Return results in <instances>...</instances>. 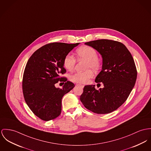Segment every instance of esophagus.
Segmentation results:
<instances>
[{
  "instance_id": "34e87169",
  "label": "esophagus",
  "mask_w": 151,
  "mask_h": 151,
  "mask_svg": "<svg viewBox=\"0 0 151 151\" xmlns=\"http://www.w3.org/2000/svg\"><path fill=\"white\" fill-rule=\"evenodd\" d=\"M78 86H81V87H82V88H83V87H84V85H82V84H78Z\"/></svg>"
}]
</instances>
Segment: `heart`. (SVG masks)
<instances>
[{
    "label": "heart",
    "mask_w": 151,
    "mask_h": 151,
    "mask_svg": "<svg viewBox=\"0 0 151 151\" xmlns=\"http://www.w3.org/2000/svg\"><path fill=\"white\" fill-rule=\"evenodd\" d=\"M76 55L79 58H83L87 60L86 63V68H92L97 70L99 68V61L98 59V54L95 49L89 46H83L76 50ZM76 64V59L75 57L70 55H67L63 60V65L65 69L72 71L74 69ZM93 76V70H88L84 72H76L70 76L71 81L86 84L88 83L90 79Z\"/></svg>",
    "instance_id": "obj_1"
}]
</instances>
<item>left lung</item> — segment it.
I'll return each mask as SVG.
<instances>
[{"instance_id": "obj_1", "label": "left lung", "mask_w": 151, "mask_h": 151, "mask_svg": "<svg viewBox=\"0 0 151 151\" xmlns=\"http://www.w3.org/2000/svg\"><path fill=\"white\" fill-rule=\"evenodd\" d=\"M102 56V70L95 78L104 87L85 86L80 99L84 107L96 114H108L123 104L133 88L137 70L133 58L123 44L109 40H98L85 43Z\"/></svg>"}]
</instances>
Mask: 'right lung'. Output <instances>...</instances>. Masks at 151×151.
<instances>
[{"label": "right lung", "instance_id": "1", "mask_svg": "<svg viewBox=\"0 0 151 151\" xmlns=\"http://www.w3.org/2000/svg\"><path fill=\"white\" fill-rule=\"evenodd\" d=\"M79 44H47L37 50L26 64L22 81L24 98L35 115L44 121L60 116L63 96L75 87L60 75L66 72L63 65L65 56ZM58 81L65 82L62 89L55 87Z\"/></svg>", "mask_w": 151, "mask_h": 151}]
</instances>
